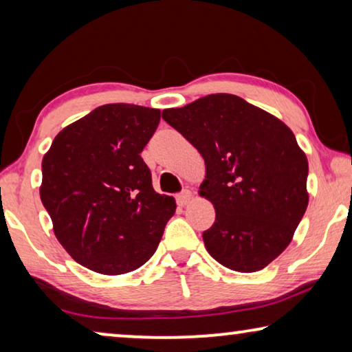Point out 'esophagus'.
<instances>
[{"label":"esophagus","mask_w":352,"mask_h":352,"mask_svg":"<svg viewBox=\"0 0 352 352\" xmlns=\"http://www.w3.org/2000/svg\"><path fill=\"white\" fill-rule=\"evenodd\" d=\"M190 199H192V192H190L189 189H184V190L179 192V194L176 195V200H177V204H179L181 206H184V205L189 204Z\"/></svg>","instance_id":"34e87169"}]
</instances>
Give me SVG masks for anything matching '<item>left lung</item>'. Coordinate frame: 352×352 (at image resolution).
<instances>
[{
  "label": "left lung",
  "instance_id": "8db88e82",
  "mask_svg": "<svg viewBox=\"0 0 352 352\" xmlns=\"http://www.w3.org/2000/svg\"><path fill=\"white\" fill-rule=\"evenodd\" d=\"M163 120L204 157L199 194L214 205L204 232L223 266L256 272L292 242L307 208V158L285 123L234 94H210Z\"/></svg>",
  "mask_w": 352,
  "mask_h": 352
}]
</instances>
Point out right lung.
<instances>
[{"label":"right lung","instance_id":"add662e5","mask_svg":"<svg viewBox=\"0 0 352 352\" xmlns=\"http://www.w3.org/2000/svg\"><path fill=\"white\" fill-rule=\"evenodd\" d=\"M158 123V109L100 105L62 129L43 157L40 197L56 237L91 271L141 267L175 214V199L153 190L141 157Z\"/></svg>","mask_w":352,"mask_h":352}]
</instances>
